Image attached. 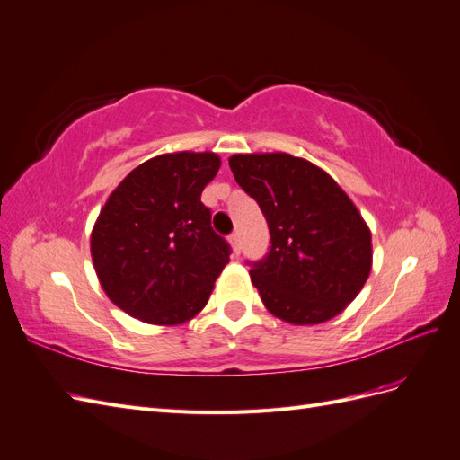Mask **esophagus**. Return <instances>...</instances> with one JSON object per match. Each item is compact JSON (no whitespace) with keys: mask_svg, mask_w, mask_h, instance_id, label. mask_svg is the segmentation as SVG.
<instances>
[{"mask_svg":"<svg viewBox=\"0 0 460 460\" xmlns=\"http://www.w3.org/2000/svg\"><path fill=\"white\" fill-rule=\"evenodd\" d=\"M230 243H232V250H234V253L238 255V253H240V250H242V245H240V235H238V234H232V235H230Z\"/></svg>","mask_w":460,"mask_h":460,"instance_id":"obj_1","label":"esophagus"}]
</instances>
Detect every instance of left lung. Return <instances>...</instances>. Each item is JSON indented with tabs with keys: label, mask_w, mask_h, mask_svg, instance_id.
Returning <instances> with one entry per match:
<instances>
[{
	"label": "left lung",
	"mask_w": 460,
	"mask_h": 460,
	"mask_svg": "<svg viewBox=\"0 0 460 460\" xmlns=\"http://www.w3.org/2000/svg\"><path fill=\"white\" fill-rule=\"evenodd\" d=\"M230 170L263 210L269 253L250 277L269 312L292 325L339 315L371 270V232L325 170L287 153L234 155Z\"/></svg>",
	"instance_id": "1"
}]
</instances>
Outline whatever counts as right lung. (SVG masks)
<instances>
[{"mask_svg":"<svg viewBox=\"0 0 460 460\" xmlns=\"http://www.w3.org/2000/svg\"><path fill=\"white\" fill-rule=\"evenodd\" d=\"M215 153H170L131 170L111 191L91 234L106 296L151 325H180L207 305L230 261L201 203L217 176Z\"/></svg>","mask_w":460,"mask_h":460,"instance_id":"right-lung-1","label":"right lung"}]
</instances>
